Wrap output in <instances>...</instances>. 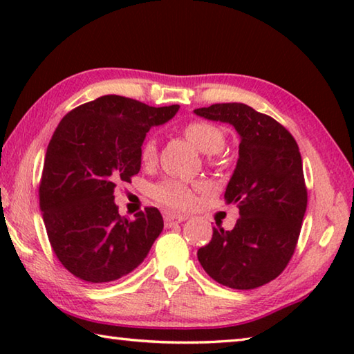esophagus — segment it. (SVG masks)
<instances>
[{"label":"esophagus","instance_id":"34e87169","mask_svg":"<svg viewBox=\"0 0 354 354\" xmlns=\"http://www.w3.org/2000/svg\"><path fill=\"white\" fill-rule=\"evenodd\" d=\"M184 220H187L185 215H175V214H165L164 215V221H165V226L167 227H171L178 223H183Z\"/></svg>","mask_w":354,"mask_h":354}]
</instances>
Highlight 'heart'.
<instances>
[{
  "label": "heart",
  "mask_w": 354,
  "mask_h": 354,
  "mask_svg": "<svg viewBox=\"0 0 354 354\" xmlns=\"http://www.w3.org/2000/svg\"><path fill=\"white\" fill-rule=\"evenodd\" d=\"M184 134L201 153L215 154L225 145V133L217 124L209 122H190L184 127ZM158 158V143L149 137L143 142L140 149V159L145 165H151ZM196 185H190L179 179L167 178L164 181L154 184L151 196L165 207L175 211H185L195 201Z\"/></svg>",
  "instance_id": "b5f03b06"
}]
</instances>
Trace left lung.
Segmentation results:
<instances>
[{
    "label": "left lung",
    "instance_id": "1",
    "mask_svg": "<svg viewBox=\"0 0 354 354\" xmlns=\"http://www.w3.org/2000/svg\"><path fill=\"white\" fill-rule=\"evenodd\" d=\"M230 123L241 136L239 159L226 185L227 205L239 215L231 231L212 227L198 250L205 272L231 289H256L279 277L295 251L308 190L295 139L277 120L243 103H221L194 111Z\"/></svg>",
    "mask_w": 354,
    "mask_h": 354
}]
</instances>
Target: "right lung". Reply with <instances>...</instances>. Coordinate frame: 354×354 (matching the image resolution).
<instances>
[{
    "mask_svg": "<svg viewBox=\"0 0 354 354\" xmlns=\"http://www.w3.org/2000/svg\"><path fill=\"white\" fill-rule=\"evenodd\" d=\"M178 109L104 95L57 124L40 179V211L53 251L76 278L98 284L124 277L162 232L156 207H145L134 220L122 217L113 189L139 173L149 128L169 122Z\"/></svg>",
    "mask_w": 354,
    "mask_h": 354,
    "instance_id": "obj_1",
    "label": "right lung"
}]
</instances>
